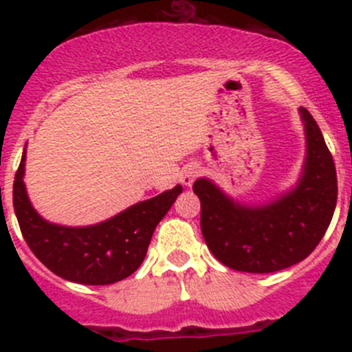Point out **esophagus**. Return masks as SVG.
<instances>
[{
	"instance_id": "1",
	"label": "esophagus",
	"mask_w": 352,
	"mask_h": 352,
	"mask_svg": "<svg viewBox=\"0 0 352 352\" xmlns=\"http://www.w3.org/2000/svg\"><path fill=\"white\" fill-rule=\"evenodd\" d=\"M199 173H201V169H199L197 166H186L185 169L182 170V183L185 186H190L192 183H194V179L197 178Z\"/></svg>"
}]
</instances>
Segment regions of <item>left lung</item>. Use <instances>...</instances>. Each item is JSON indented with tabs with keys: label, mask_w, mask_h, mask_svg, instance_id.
<instances>
[{
	"label": "left lung",
	"mask_w": 352,
	"mask_h": 352,
	"mask_svg": "<svg viewBox=\"0 0 352 352\" xmlns=\"http://www.w3.org/2000/svg\"><path fill=\"white\" fill-rule=\"evenodd\" d=\"M307 160L296 188L273 203L243 206L208 179L194 183L201 201V231L227 268L273 273L309 257L324 236L337 206V170L319 125L301 107Z\"/></svg>",
	"instance_id": "left-lung-1"
}]
</instances>
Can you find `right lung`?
<instances>
[{"mask_svg":"<svg viewBox=\"0 0 352 352\" xmlns=\"http://www.w3.org/2000/svg\"><path fill=\"white\" fill-rule=\"evenodd\" d=\"M24 162L26 151L15 173L14 210L28 247L54 275L84 285L114 284L132 275L144 261L155 227L183 190L182 185L174 186L96 226H56L31 206Z\"/></svg>","mask_w":352,"mask_h":352,"instance_id":"obj_1","label":"right lung"}]
</instances>
